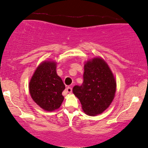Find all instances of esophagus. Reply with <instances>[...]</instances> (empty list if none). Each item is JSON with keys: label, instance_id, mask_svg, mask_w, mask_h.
I'll list each match as a JSON object with an SVG mask.
<instances>
[{"label": "esophagus", "instance_id": "esophagus-1", "mask_svg": "<svg viewBox=\"0 0 148 148\" xmlns=\"http://www.w3.org/2000/svg\"><path fill=\"white\" fill-rule=\"evenodd\" d=\"M66 91H67L68 93H71V92H72V88H71V86H68L67 88H66Z\"/></svg>", "mask_w": 148, "mask_h": 148}]
</instances>
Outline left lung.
<instances>
[{
	"label": "left lung",
	"instance_id": "left-lung-1",
	"mask_svg": "<svg viewBox=\"0 0 148 148\" xmlns=\"http://www.w3.org/2000/svg\"><path fill=\"white\" fill-rule=\"evenodd\" d=\"M82 86H74L73 93L89 116L102 113L113 101L116 82L109 66L101 57L88 60L84 64Z\"/></svg>",
	"mask_w": 148,
	"mask_h": 148
}]
</instances>
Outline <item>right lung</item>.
I'll return each instance as SVG.
<instances>
[{
	"mask_svg": "<svg viewBox=\"0 0 148 148\" xmlns=\"http://www.w3.org/2000/svg\"><path fill=\"white\" fill-rule=\"evenodd\" d=\"M65 86L57 74L56 62L45 61L35 70L29 84V91L33 101L47 111L60 107L64 100L62 91Z\"/></svg>",
	"mask_w": 148,
	"mask_h": 148,
	"instance_id": "add662e5",
	"label": "right lung"
}]
</instances>
